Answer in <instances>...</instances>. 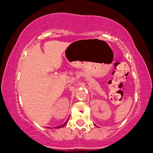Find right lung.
Instances as JSON below:
<instances>
[{"instance_id": "obj_1", "label": "right lung", "mask_w": 153, "mask_h": 153, "mask_svg": "<svg viewBox=\"0 0 153 153\" xmlns=\"http://www.w3.org/2000/svg\"><path fill=\"white\" fill-rule=\"evenodd\" d=\"M68 120H69V118H68V119L67 120V121H66V122H65V123H64V124L61 125V126H56V127H55V128H57V129H58V128H61V127H64V126H65V125L67 124V121H68Z\"/></svg>"}]
</instances>
